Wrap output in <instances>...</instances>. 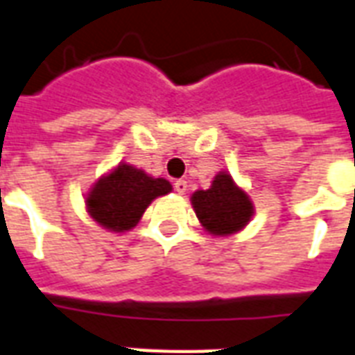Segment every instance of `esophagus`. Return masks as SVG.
Here are the masks:
<instances>
[{"label": "esophagus", "mask_w": 355, "mask_h": 355, "mask_svg": "<svg viewBox=\"0 0 355 355\" xmlns=\"http://www.w3.org/2000/svg\"><path fill=\"white\" fill-rule=\"evenodd\" d=\"M175 190H177L180 196H184L186 191H188V182H186V180H177V182H175Z\"/></svg>", "instance_id": "34e87169"}]
</instances>
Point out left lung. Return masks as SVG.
I'll return each instance as SVG.
<instances>
[{"label":"left lung","mask_w":355,"mask_h":355,"mask_svg":"<svg viewBox=\"0 0 355 355\" xmlns=\"http://www.w3.org/2000/svg\"><path fill=\"white\" fill-rule=\"evenodd\" d=\"M190 201L201 227L214 237L237 235L256 214L250 193L227 171H220L207 190L193 191Z\"/></svg>","instance_id":"left-lung-1"}]
</instances>
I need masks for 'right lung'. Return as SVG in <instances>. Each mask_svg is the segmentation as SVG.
<instances>
[{
    "instance_id": "right-lung-1",
    "label": "right lung",
    "mask_w": 355,
    "mask_h": 355,
    "mask_svg": "<svg viewBox=\"0 0 355 355\" xmlns=\"http://www.w3.org/2000/svg\"><path fill=\"white\" fill-rule=\"evenodd\" d=\"M173 191L169 180L156 178L133 165L120 162L107 171L84 193L88 216L111 233L133 230L154 199Z\"/></svg>"
}]
</instances>
